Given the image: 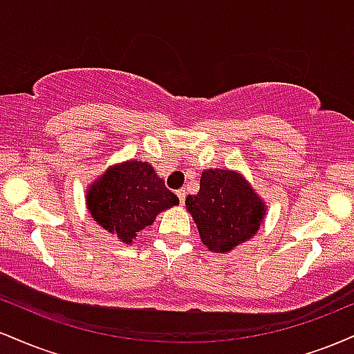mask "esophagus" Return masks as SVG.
<instances>
[{
	"label": "esophagus",
	"mask_w": 354,
	"mask_h": 354,
	"mask_svg": "<svg viewBox=\"0 0 354 354\" xmlns=\"http://www.w3.org/2000/svg\"><path fill=\"white\" fill-rule=\"evenodd\" d=\"M176 194H178V198H180V203H181V205H185V200H186V193H185V189H178V191H176Z\"/></svg>",
	"instance_id": "esophagus-1"
}]
</instances>
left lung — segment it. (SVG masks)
Returning a JSON list of instances; mask_svg holds the SVG:
<instances>
[{
	"label": "left lung",
	"mask_w": 354,
	"mask_h": 354,
	"mask_svg": "<svg viewBox=\"0 0 354 354\" xmlns=\"http://www.w3.org/2000/svg\"><path fill=\"white\" fill-rule=\"evenodd\" d=\"M185 205L203 245L221 254L250 241L265 221L268 208L241 173L221 168L205 169L200 191L189 194Z\"/></svg>",
	"instance_id": "obj_1"
}]
</instances>
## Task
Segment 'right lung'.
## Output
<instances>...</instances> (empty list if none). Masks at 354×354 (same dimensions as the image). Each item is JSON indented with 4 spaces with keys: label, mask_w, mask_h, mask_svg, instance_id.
<instances>
[{
    "label": "right lung",
    "mask_w": 354,
    "mask_h": 354,
    "mask_svg": "<svg viewBox=\"0 0 354 354\" xmlns=\"http://www.w3.org/2000/svg\"><path fill=\"white\" fill-rule=\"evenodd\" d=\"M176 205V194L146 161L128 160L109 166L86 189L91 218L124 245H131L161 211Z\"/></svg>",
    "instance_id": "obj_1"
}]
</instances>
